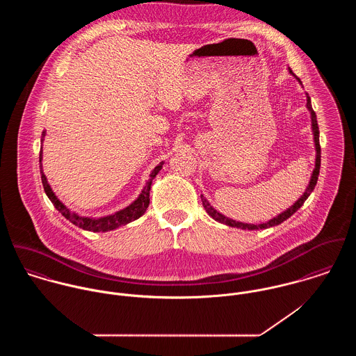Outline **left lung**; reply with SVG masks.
<instances>
[{"instance_id": "left-lung-1", "label": "left lung", "mask_w": 356, "mask_h": 356, "mask_svg": "<svg viewBox=\"0 0 356 356\" xmlns=\"http://www.w3.org/2000/svg\"><path fill=\"white\" fill-rule=\"evenodd\" d=\"M292 72V71H291ZM300 83H302V81L299 79V78H296ZM307 108H308V111H309V113H311V123H312V134H314V143H315V149H316V159H315V168H314V171H312V175H311V179H309V184H308V186H307V189H305V193H303V196L296 202V203L293 204L292 207H289L286 211H284V212H281L278 216H275V218H273L271 220H268V222H266V223H259V225H251V223H243V222H237V220H233V219H230V218H226L225 215H222V213H219L215 208H212L211 207V204L208 203L207 200H205V197H204L203 195H202V202H203L204 208H205V211H207V213L209 215V216H212V219H215L216 222H220V223H225V225H227V226H232V227H240V229H244V230H259V229H267V227H271V226H277V225H280V223H282L284 220H286L288 218H291L303 204H305V200L308 199V196L312 193V191H314V188H315V185H316V181H318V175H319V168H321V145H319V127H318V122H316V115H315V112H314V109H312V105H311V99L308 97V95H307Z\"/></svg>"}]
</instances>
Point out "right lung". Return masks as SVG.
<instances>
[{
    "label": "right lung",
    "instance_id": "obj_1",
    "mask_svg": "<svg viewBox=\"0 0 356 356\" xmlns=\"http://www.w3.org/2000/svg\"><path fill=\"white\" fill-rule=\"evenodd\" d=\"M47 131H42V140H41V144L44 143V137H45ZM42 148H41V152H40V171H41V179H42V185H44V191L47 193V196L49 197L53 205L56 207V209L58 212H61V215L64 218H67L71 223H74L75 226L83 229V230H89V232H108V230H113L119 226H124L136 219H138L141 215L145 213L148 205H149V191H151V185H152L153 178L157 175V172L161 170L163 167V161L154 167V170L149 177V179L147 181V185L144 186L141 195L138 196V199L133 204H130L129 207H126L124 209L113 213V215H108V216H104V218H85V216H79L78 213L70 211L64 204L61 203L56 195L51 192V186L47 181V177L42 171Z\"/></svg>",
    "mask_w": 356,
    "mask_h": 356
}]
</instances>
